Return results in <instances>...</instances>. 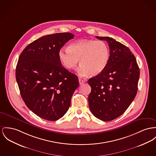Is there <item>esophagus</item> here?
Returning a JSON list of instances; mask_svg holds the SVG:
<instances>
[{
    "mask_svg": "<svg viewBox=\"0 0 156 156\" xmlns=\"http://www.w3.org/2000/svg\"><path fill=\"white\" fill-rule=\"evenodd\" d=\"M79 84H82L83 83H85V80H84L82 79H79Z\"/></svg>",
    "mask_w": 156,
    "mask_h": 156,
    "instance_id": "34e87169",
    "label": "esophagus"
}]
</instances>
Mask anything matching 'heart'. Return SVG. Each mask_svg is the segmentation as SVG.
<instances>
[{"label":"heart","mask_w":156,"mask_h":156,"mask_svg":"<svg viewBox=\"0 0 156 156\" xmlns=\"http://www.w3.org/2000/svg\"><path fill=\"white\" fill-rule=\"evenodd\" d=\"M110 51L108 45L102 41L83 40L69 45L67 50L62 49L58 58L67 70L74 69L79 60L81 65L78 70L79 75L90 74L96 76L102 72L109 62Z\"/></svg>","instance_id":"heart-1"}]
</instances>
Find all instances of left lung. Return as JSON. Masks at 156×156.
I'll use <instances>...</instances> for the list:
<instances>
[{
  "mask_svg": "<svg viewBox=\"0 0 156 156\" xmlns=\"http://www.w3.org/2000/svg\"><path fill=\"white\" fill-rule=\"evenodd\" d=\"M96 37L108 42L110 57L104 71L87 82L92 89L89 105L95 117L110 121L123 114L134 99L140 69L127 47L111 37Z\"/></svg>",
  "mask_w": 156,
  "mask_h": 156,
  "instance_id": "1",
  "label": "left lung"
}]
</instances>
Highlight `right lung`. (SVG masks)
I'll return each instance as SVG.
<instances>
[{
	"label": "right lung",
	"instance_id": "obj_1",
	"mask_svg": "<svg viewBox=\"0 0 156 156\" xmlns=\"http://www.w3.org/2000/svg\"><path fill=\"white\" fill-rule=\"evenodd\" d=\"M69 32L43 36L21 52L16 68V79L21 96L35 114L48 121L60 119L68 111L77 76L63 67L58 52L73 39Z\"/></svg>",
	"mask_w": 156,
	"mask_h": 156
}]
</instances>
